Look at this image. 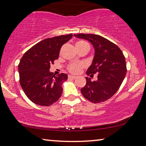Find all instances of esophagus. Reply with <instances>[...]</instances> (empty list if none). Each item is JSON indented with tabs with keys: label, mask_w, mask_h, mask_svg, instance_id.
<instances>
[{
	"label": "esophagus",
	"mask_w": 146,
	"mask_h": 146,
	"mask_svg": "<svg viewBox=\"0 0 146 146\" xmlns=\"http://www.w3.org/2000/svg\"><path fill=\"white\" fill-rule=\"evenodd\" d=\"M68 78H70V79H73V80H74V79L76 78V76H73V75H69L68 76Z\"/></svg>",
	"instance_id": "34e87169"
}]
</instances>
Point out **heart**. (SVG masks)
I'll use <instances>...</instances> for the list:
<instances>
[{
    "mask_svg": "<svg viewBox=\"0 0 146 146\" xmlns=\"http://www.w3.org/2000/svg\"><path fill=\"white\" fill-rule=\"evenodd\" d=\"M76 48H81L85 46H88V44L84 40H78L76 42ZM85 67L84 64L83 63H72L68 66V70L70 72L73 74H78Z\"/></svg>",
    "mask_w": 146,
    "mask_h": 146,
    "instance_id": "1",
    "label": "heart"
}]
</instances>
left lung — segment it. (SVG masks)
<instances>
[{"instance_id":"left-lung-1","label":"left lung","mask_w":146,"mask_h":146,"mask_svg":"<svg viewBox=\"0 0 146 146\" xmlns=\"http://www.w3.org/2000/svg\"><path fill=\"white\" fill-rule=\"evenodd\" d=\"M76 38L87 40L95 49V56L86 74L92 78L97 73V80L86 76V84L81 93L93 103H100L115 95L127 72L125 56L118 47L98 35L75 34Z\"/></svg>"}]
</instances>
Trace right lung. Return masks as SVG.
I'll return each mask as SVG.
<instances>
[{
	"mask_svg": "<svg viewBox=\"0 0 146 146\" xmlns=\"http://www.w3.org/2000/svg\"><path fill=\"white\" fill-rule=\"evenodd\" d=\"M72 36L71 33L44 39L31 47L20 60V84L27 97L35 104L49 106L60 98L62 85L68 75L61 73L55 76L49 68L58 59L62 46Z\"/></svg>",
	"mask_w": 146,
	"mask_h": 146,
	"instance_id": "right-lung-1",
	"label": "right lung"
}]
</instances>
